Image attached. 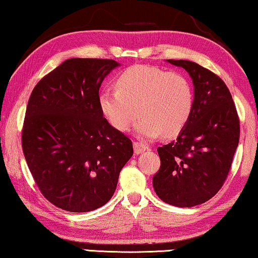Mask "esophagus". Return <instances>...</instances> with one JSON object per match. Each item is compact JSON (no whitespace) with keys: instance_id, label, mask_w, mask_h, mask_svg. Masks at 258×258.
<instances>
[{"instance_id":"esophagus-1","label":"esophagus","mask_w":258,"mask_h":258,"mask_svg":"<svg viewBox=\"0 0 258 258\" xmlns=\"http://www.w3.org/2000/svg\"><path fill=\"white\" fill-rule=\"evenodd\" d=\"M147 150H148L147 145H145L143 143H138V141L137 143H134V153L136 154H140Z\"/></svg>"}]
</instances>
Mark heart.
<instances>
[{
    "label": "heart",
    "instance_id": "heart-1",
    "mask_svg": "<svg viewBox=\"0 0 258 258\" xmlns=\"http://www.w3.org/2000/svg\"><path fill=\"white\" fill-rule=\"evenodd\" d=\"M117 90H103L98 104L115 130L125 132L137 118L134 132L144 139L179 134L189 120L194 91L186 76L148 65H134L119 76ZM138 111H137L136 110Z\"/></svg>",
    "mask_w": 258,
    "mask_h": 258
}]
</instances>
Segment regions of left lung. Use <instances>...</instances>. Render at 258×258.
<instances>
[{"label": "left lung", "instance_id": "8db88e82", "mask_svg": "<svg viewBox=\"0 0 258 258\" xmlns=\"http://www.w3.org/2000/svg\"><path fill=\"white\" fill-rule=\"evenodd\" d=\"M166 61L190 76L194 106L176 140L158 148L161 165L153 187L164 202L187 208L210 200L223 186L238 146L239 120L222 79L194 61Z\"/></svg>", "mask_w": 258, "mask_h": 258}]
</instances>
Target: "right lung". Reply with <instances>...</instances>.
Wrapping results in <instances>:
<instances>
[{
  "label": "right lung",
  "instance_id": "right-lung-1",
  "mask_svg": "<svg viewBox=\"0 0 258 258\" xmlns=\"http://www.w3.org/2000/svg\"><path fill=\"white\" fill-rule=\"evenodd\" d=\"M113 59L70 58L37 83L25 112L22 147L45 199L72 213L100 208L113 197L133 145L108 124L98 104Z\"/></svg>",
  "mask_w": 258,
  "mask_h": 258
}]
</instances>
